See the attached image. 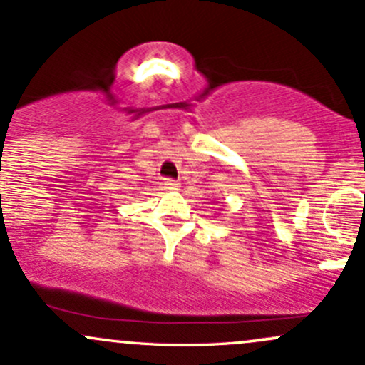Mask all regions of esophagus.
Wrapping results in <instances>:
<instances>
[{
  "mask_svg": "<svg viewBox=\"0 0 365 365\" xmlns=\"http://www.w3.org/2000/svg\"><path fill=\"white\" fill-rule=\"evenodd\" d=\"M163 185H164V189H166V190H178V187H180L178 183L175 182V180H164Z\"/></svg>",
  "mask_w": 365,
  "mask_h": 365,
  "instance_id": "esophagus-1",
  "label": "esophagus"
}]
</instances>
